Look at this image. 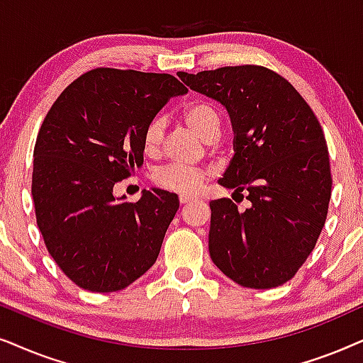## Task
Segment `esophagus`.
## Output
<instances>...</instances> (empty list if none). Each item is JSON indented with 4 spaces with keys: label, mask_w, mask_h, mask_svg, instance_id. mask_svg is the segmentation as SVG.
<instances>
[{
    "label": "esophagus",
    "mask_w": 363,
    "mask_h": 363,
    "mask_svg": "<svg viewBox=\"0 0 363 363\" xmlns=\"http://www.w3.org/2000/svg\"><path fill=\"white\" fill-rule=\"evenodd\" d=\"M179 201H181V204H189L191 201H194V197H191V196H181V197H179Z\"/></svg>",
    "instance_id": "1"
}]
</instances>
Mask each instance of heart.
Wrapping results in <instances>:
<instances>
[{
    "label": "heart",
    "mask_w": 363,
    "mask_h": 363,
    "mask_svg": "<svg viewBox=\"0 0 363 363\" xmlns=\"http://www.w3.org/2000/svg\"><path fill=\"white\" fill-rule=\"evenodd\" d=\"M182 119L191 131L204 141H211L219 136L220 131V114L214 104L206 101H197L186 106L182 111ZM164 134V121L154 118L147 123L143 134V146L147 154H156L161 149ZM209 172L204 169H194L181 166V164H169L154 174V182L164 191L176 192V194H196L202 189Z\"/></svg>",
    "instance_id": "b5f03b06"
}]
</instances>
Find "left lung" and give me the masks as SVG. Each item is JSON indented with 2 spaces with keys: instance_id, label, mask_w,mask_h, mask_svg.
Instances as JSON below:
<instances>
[{
  "instance_id": "1",
  "label": "left lung",
  "mask_w": 363,
  "mask_h": 363,
  "mask_svg": "<svg viewBox=\"0 0 363 363\" xmlns=\"http://www.w3.org/2000/svg\"><path fill=\"white\" fill-rule=\"evenodd\" d=\"M177 76L229 113L234 157L219 184L250 202L244 212L225 197L211 202L212 262L242 287L282 286L325 224L332 176L320 123L297 89L264 66Z\"/></svg>"
}]
</instances>
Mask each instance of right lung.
I'll list each match as a JSON object with an SVG mask.
<instances>
[{
  "instance_id": "obj_1",
  "label": "right lung",
  "mask_w": 363,
  "mask_h": 363,
  "mask_svg": "<svg viewBox=\"0 0 363 363\" xmlns=\"http://www.w3.org/2000/svg\"><path fill=\"white\" fill-rule=\"evenodd\" d=\"M171 74L84 72L48 111L38 133L31 194L48 252L76 286L125 289L156 262L179 197L152 187L138 202L113 194L143 166V134L174 96Z\"/></svg>"
}]
</instances>
